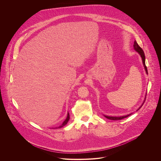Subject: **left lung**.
Masks as SVG:
<instances>
[{"label":"left lung","instance_id":"1","mask_svg":"<svg viewBox=\"0 0 161 161\" xmlns=\"http://www.w3.org/2000/svg\"><path fill=\"white\" fill-rule=\"evenodd\" d=\"M133 46H134V49H135L138 52V53L140 54V56H141V58H142V63H143V65H144V68H145V70H146V73H147V74H148V72H147V67H146V64H145V55H144V53L143 50L142 49V48H141L140 46L138 45V44L137 43L136 41H135V42H134V45H133ZM145 100H146V99H145ZM144 103H142V105L144 104ZM142 105L139 107V108L138 110H139V109L141 108V107L142 106ZM130 115H131V114L126 115V116H118V117H116V116H105V115H104V116H105V117H106L107 118H108V119H112V120H120V119H123V118H126V117L129 116Z\"/></svg>","mask_w":161,"mask_h":161}]
</instances>
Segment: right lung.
Here are the masks:
<instances>
[{"instance_id": "1", "label": "right lung", "mask_w": 161, "mask_h": 161, "mask_svg": "<svg viewBox=\"0 0 161 161\" xmlns=\"http://www.w3.org/2000/svg\"><path fill=\"white\" fill-rule=\"evenodd\" d=\"M69 114L68 113V116H67V118H66V119L64 121V122L63 123V124L61 125V126H59L58 128H62V127H63L64 126H65L67 123H68V121H69Z\"/></svg>"}]
</instances>
